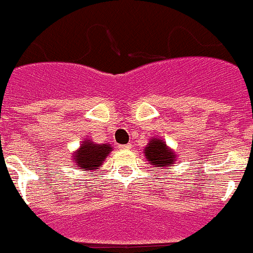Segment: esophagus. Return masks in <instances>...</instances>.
<instances>
[{
  "label": "esophagus",
  "instance_id": "obj_1",
  "mask_svg": "<svg viewBox=\"0 0 253 253\" xmlns=\"http://www.w3.org/2000/svg\"><path fill=\"white\" fill-rule=\"evenodd\" d=\"M120 149H121V150H129V149H131V145H129V143H127V145H121V146H120Z\"/></svg>",
  "mask_w": 253,
  "mask_h": 253
}]
</instances>
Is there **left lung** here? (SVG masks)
<instances>
[{
  "label": "left lung",
  "instance_id": "obj_1",
  "mask_svg": "<svg viewBox=\"0 0 253 253\" xmlns=\"http://www.w3.org/2000/svg\"><path fill=\"white\" fill-rule=\"evenodd\" d=\"M145 156L147 160L155 165V168H165V166H171L175 161L176 155L168 149L166 143L163 140L154 138L149 142V146L145 149Z\"/></svg>",
  "mask_w": 253,
  "mask_h": 253
}]
</instances>
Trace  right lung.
<instances>
[{"mask_svg": "<svg viewBox=\"0 0 253 253\" xmlns=\"http://www.w3.org/2000/svg\"><path fill=\"white\" fill-rule=\"evenodd\" d=\"M111 150V145H97L93 141L85 140L82 142L81 149L78 150L76 156H73V159L79 169H83L84 171L93 170L103 164Z\"/></svg>", "mask_w": 253, "mask_h": 253, "instance_id": "1", "label": "right lung"}]
</instances>
